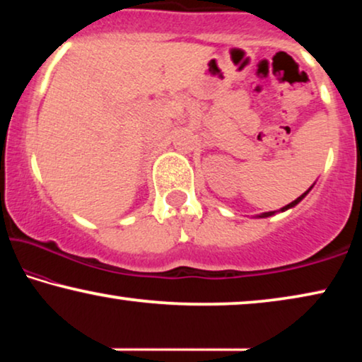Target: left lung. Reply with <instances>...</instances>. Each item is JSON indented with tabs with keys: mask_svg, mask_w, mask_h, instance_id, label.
Instances as JSON below:
<instances>
[{
	"mask_svg": "<svg viewBox=\"0 0 362 362\" xmlns=\"http://www.w3.org/2000/svg\"><path fill=\"white\" fill-rule=\"evenodd\" d=\"M310 189H311V187H310ZM310 189H308V191H310ZM308 191L303 192V194H301V196L298 197V199H295L293 202H290V204H286L285 207H281V211H286V209H290V207H293V206L298 204V202H300L301 199H303V197H305L306 194H308ZM274 214H275V211H274V212H265V214H262L260 217H269V216H274Z\"/></svg>",
	"mask_w": 362,
	"mask_h": 362,
	"instance_id": "left-lung-1",
	"label": "left lung"
}]
</instances>
